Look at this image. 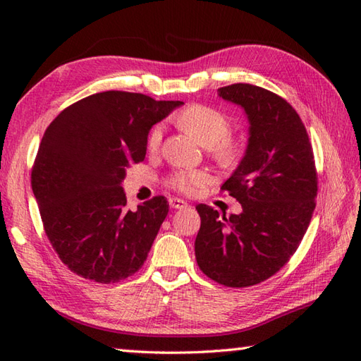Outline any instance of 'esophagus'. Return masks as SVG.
<instances>
[{
  "label": "esophagus",
  "instance_id": "1",
  "mask_svg": "<svg viewBox=\"0 0 361 361\" xmlns=\"http://www.w3.org/2000/svg\"><path fill=\"white\" fill-rule=\"evenodd\" d=\"M169 204H171L172 209H183L188 206V203L183 202L181 198H169Z\"/></svg>",
  "mask_w": 361,
  "mask_h": 361
}]
</instances>
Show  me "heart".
Segmentation results:
<instances>
[{
	"label": "heart",
	"mask_w": 361,
	"mask_h": 361,
	"mask_svg": "<svg viewBox=\"0 0 361 361\" xmlns=\"http://www.w3.org/2000/svg\"><path fill=\"white\" fill-rule=\"evenodd\" d=\"M178 124L183 130H186L189 135H192L203 147L211 149L216 153L217 158L229 163L235 158V144L228 140L229 133V121L224 113L216 109L203 105H192L183 110L178 118ZM161 137H163V128L157 126L149 135V147L155 150ZM208 176L200 171H180L172 175L169 180V185L173 189L185 194H192L203 186Z\"/></svg>",
	"instance_id": "heart-1"
}]
</instances>
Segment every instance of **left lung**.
Instances as JSON below:
<instances>
[{
  "label": "left lung",
  "instance_id": "obj_1",
  "mask_svg": "<svg viewBox=\"0 0 361 361\" xmlns=\"http://www.w3.org/2000/svg\"><path fill=\"white\" fill-rule=\"evenodd\" d=\"M217 93L248 119L247 149L221 186L242 212L226 217L198 204L195 259L212 281L240 288L268 279L293 256L315 209L317 171L309 135L287 101L250 83Z\"/></svg>",
  "mask_w": 361,
  "mask_h": 361
}]
</instances>
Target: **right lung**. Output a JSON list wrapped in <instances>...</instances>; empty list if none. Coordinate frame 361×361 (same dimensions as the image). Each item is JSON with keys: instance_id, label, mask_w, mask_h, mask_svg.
Listing matches in <instances>:
<instances>
[{"instance_id": "right-lung-1", "label": "right lung", "mask_w": 361, "mask_h": 361, "mask_svg": "<svg viewBox=\"0 0 361 361\" xmlns=\"http://www.w3.org/2000/svg\"><path fill=\"white\" fill-rule=\"evenodd\" d=\"M181 101L104 91L68 106L46 128L32 192L46 235L83 278L111 283L135 274L169 212L164 197L126 208L122 183L145 158L147 136Z\"/></svg>"}]
</instances>
